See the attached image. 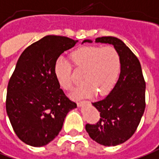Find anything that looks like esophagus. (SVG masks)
<instances>
[{"mask_svg":"<svg viewBox=\"0 0 159 159\" xmlns=\"http://www.w3.org/2000/svg\"><path fill=\"white\" fill-rule=\"evenodd\" d=\"M83 104H84V102H77V106L82 107Z\"/></svg>","mask_w":159,"mask_h":159,"instance_id":"obj_1","label":"esophagus"}]
</instances>
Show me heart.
<instances>
[{"mask_svg":"<svg viewBox=\"0 0 159 159\" xmlns=\"http://www.w3.org/2000/svg\"><path fill=\"white\" fill-rule=\"evenodd\" d=\"M76 68L84 70L82 76L83 85L72 91L73 99L89 98L98 93L106 95L110 93L117 82L120 70V59L118 52L112 46L89 45L75 50L70 55ZM71 64L60 57L54 65L57 82L65 90L73 86Z\"/></svg>","mask_w":159,"mask_h":159,"instance_id":"b5f03b06","label":"heart"}]
</instances>
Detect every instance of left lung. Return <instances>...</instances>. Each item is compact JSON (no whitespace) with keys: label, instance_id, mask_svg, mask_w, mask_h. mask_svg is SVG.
Here are the masks:
<instances>
[{"label":"left lung","instance_id":"8db88e82","mask_svg":"<svg viewBox=\"0 0 159 159\" xmlns=\"http://www.w3.org/2000/svg\"><path fill=\"white\" fill-rule=\"evenodd\" d=\"M92 42L84 39L83 44ZM95 42L114 45L120 59V73L106 98L92 103L101 119L95 125L87 124L85 129L100 145L115 146L129 139L140 122L145 108V83L139 61L123 41L108 36L96 38Z\"/></svg>","mask_w":159,"mask_h":159}]
</instances>
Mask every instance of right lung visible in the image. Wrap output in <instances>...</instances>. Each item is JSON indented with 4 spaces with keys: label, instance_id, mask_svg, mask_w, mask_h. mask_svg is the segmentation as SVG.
Instances as JSON below:
<instances>
[{
    "label": "right lung",
    "instance_id": "obj_1",
    "mask_svg": "<svg viewBox=\"0 0 159 159\" xmlns=\"http://www.w3.org/2000/svg\"><path fill=\"white\" fill-rule=\"evenodd\" d=\"M78 40L47 35L29 45L18 59L7 90L6 109L18 138L40 147L52 141L76 104L64 95L54 73L61 54Z\"/></svg>",
    "mask_w": 159,
    "mask_h": 159
}]
</instances>
